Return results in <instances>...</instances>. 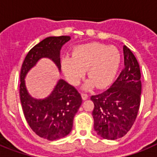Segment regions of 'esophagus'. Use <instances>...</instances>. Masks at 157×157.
Returning a JSON list of instances; mask_svg holds the SVG:
<instances>
[{"instance_id":"34e87169","label":"esophagus","mask_w":157,"mask_h":157,"mask_svg":"<svg viewBox=\"0 0 157 157\" xmlns=\"http://www.w3.org/2000/svg\"><path fill=\"white\" fill-rule=\"evenodd\" d=\"M81 96H82V98L83 101H85V100L88 99V98H89V96L87 95L86 94H82Z\"/></svg>"}]
</instances>
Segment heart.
Returning <instances> with one entry per match:
<instances>
[{
	"label": "heart",
	"mask_w": 157,
	"mask_h": 157,
	"mask_svg": "<svg viewBox=\"0 0 157 157\" xmlns=\"http://www.w3.org/2000/svg\"><path fill=\"white\" fill-rule=\"evenodd\" d=\"M121 62V55L116 47L99 42L82 44L75 47L72 56L62 59L61 67L67 80L76 86L80 82L86 70L89 79L82 89L89 90L97 86L105 88L112 83Z\"/></svg>",
	"instance_id": "obj_1"
}]
</instances>
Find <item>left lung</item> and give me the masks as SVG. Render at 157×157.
Masks as SVG:
<instances>
[{
	"label": "left lung",
	"mask_w": 157,
	"mask_h": 157,
	"mask_svg": "<svg viewBox=\"0 0 157 157\" xmlns=\"http://www.w3.org/2000/svg\"><path fill=\"white\" fill-rule=\"evenodd\" d=\"M124 68L112 86L91 97L94 104V130L108 140L120 138L128 132L136 120L141 101L139 64L132 52L123 45Z\"/></svg>",
	"instance_id": "obj_1"
}]
</instances>
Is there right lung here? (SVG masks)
I'll return each mask as SVG.
<instances>
[{
	"mask_svg": "<svg viewBox=\"0 0 157 157\" xmlns=\"http://www.w3.org/2000/svg\"><path fill=\"white\" fill-rule=\"evenodd\" d=\"M69 40L70 36L48 37L42 40L29 51L20 71L19 95L25 119L37 135L49 141L70 134L74 116L82 101L81 95L75 87L59 79L46 98L36 99L29 94L25 78L42 58L50 59L61 72L60 50Z\"/></svg>",
	"mask_w": 157,
	"mask_h": 157,
	"instance_id": "obj_1",
	"label": "right lung"
}]
</instances>
